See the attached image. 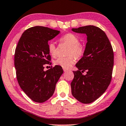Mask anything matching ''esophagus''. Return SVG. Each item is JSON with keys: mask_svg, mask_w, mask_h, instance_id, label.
<instances>
[{"mask_svg": "<svg viewBox=\"0 0 126 126\" xmlns=\"http://www.w3.org/2000/svg\"><path fill=\"white\" fill-rule=\"evenodd\" d=\"M63 72H67V71H69L68 70H67V69H65V68H63Z\"/></svg>", "mask_w": 126, "mask_h": 126, "instance_id": "esophagus-1", "label": "esophagus"}]
</instances>
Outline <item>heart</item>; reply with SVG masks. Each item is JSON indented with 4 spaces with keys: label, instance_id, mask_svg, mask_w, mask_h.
<instances>
[{
    "label": "heart",
    "instance_id": "b5f03b06",
    "mask_svg": "<svg viewBox=\"0 0 126 126\" xmlns=\"http://www.w3.org/2000/svg\"><path fill=\"white\" fill-rule=\"evenodd\" d=\"M60 41L66 43L70 46V48H69L68 51V55H70V56L67 57L58 58L54 61V63L63 68L68 69L75 63L76 59L74 56L77 59L81 57L84 52V48L79 44V40L77 36L73 33H69L65 34L60 39ZM48 49L50 56L52 57H56L57 55V50L54 42L50 41L48 43ZM70 55L73 56H70Z\"/></svg>",
    "mask_w": 126,
    "mask_h": 126
}]
</instances>
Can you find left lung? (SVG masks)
<instances>
[{
	"mask_svg": "<svg viewBox=\"0 0 126 126\" xmlns=\"http://www.w3.org/2000/svg\"><path fill=\"white\" fill-rule=\"evenodd\" d=\"M72 31L86 34L87 43L82 57L73 72L71 82L73 96L80 102L88 104L97 99L110 85L114 66V52L106 34L94 25L72 28ZM86 71L85 75L82 73Z\"/></svg>",
	"mask_w": 126,
	"mask_h": 126,
	"instance_id": "1",
	"label": "left lung"
}]
</instances>
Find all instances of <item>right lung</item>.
Wrapping results in <instances>:
<instances>
[{
	"label": "right lung",
	"mask_w": 126,
	"mask_h": 126,
	"mask_svg": "<svg viewBox=\"0 0 126 126\" xmlns=\"http://www.w3.org/2000/svg\"><path fill=\"white\" fill-rule=\"evenodd\" d=\"M60 33L48 27H31L24 32L16 48L14 63L18 83L36 102H44L53 95L63 72L58 65L44 70V65L50 61L48 42Z\"/></svg>",
	"instance_id": "add662e5"
}]
</instances>
